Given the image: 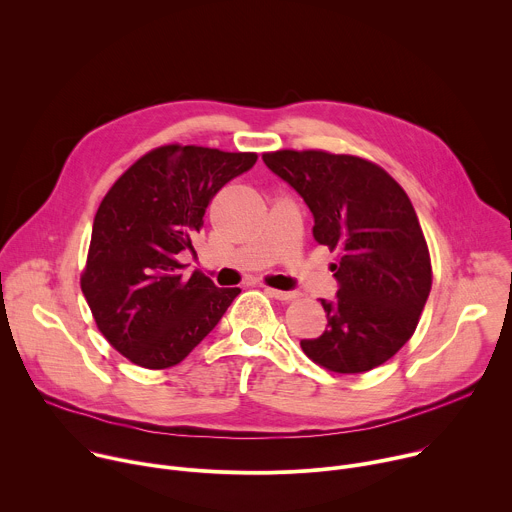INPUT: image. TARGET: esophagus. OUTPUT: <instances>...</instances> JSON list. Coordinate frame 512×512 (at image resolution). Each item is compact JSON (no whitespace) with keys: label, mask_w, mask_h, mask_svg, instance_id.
Returning <instances> with one entry per match:
<instances>
[{"label":"esophagus","mask_w":512,"mask_h":512,"mask_svg":"<svg viewBox=\"0 0 512 512\" xmlns=\"http://www.w3.org/2000/svg\"><path fill=\"white\" fill-rule=\"evenodd\" d=\"M265 291L271 298L281 300V302H289V300L298 298V291H281V289H273V287H265Z\"/></svg>","instance_id":"34e87169"}]
</instances>
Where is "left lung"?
Segmentation results:
<instances>
[{
    "label": "left lung",
    "instance_id": "obj_1",
    "mask_svg": "<svg viewBox=\"0 0 512 512\" xmlns=\"http://www.w3.org/2000/svg\"><path fill=\"white\" fill-rule=\"evenodd\" d=\"M265 166L294 188L314 216V239L340 261L338 291L320 300L328 330L302 340L304 352L334 373H364L413 336L431 289V263L405 190L379 166L354 156L283 150Z\"/></svg>",
    "mask_w": 512,
    "mask_h": 512
}]
</instances>
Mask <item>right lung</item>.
I'll list each match as a JSON object with an SVG mask.
<instances>
[{"label": "right lung", "instance_id": "1", "mask_svg": "<svg viewBox=\"0 0 512 512\" xmlns=\"http://www.w3.org/2000/svg\"><path fill=\"white\" fill-rule=\"evenodd\" d=\"M255 154L164 145L137 160L107 192L93 223L83 294L103 336L143 369L184 360L225 316L239 287L204 273L184 277L204 212Z\"/></svg>", "mask_w": 512, "mask_h": 512}]
</instances>
